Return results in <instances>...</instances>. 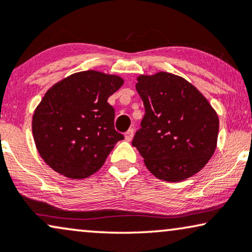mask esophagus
<instances>
[{
  "label": "esophagus",
  "mask_w": 252,
  "mask_h": 252,
  "mask_svg": "<svg viewBox=\"0 0 252 252\" xmlns=\"http://www.w3.org/2000/svg\"><path fill=\"white\" fill-rule=\"evenodd\" d=\"M133 132H135V131H133V129H129L128 131L126 132V135H124V136H126V141H131L132 137H133Z\"/></svg>",
  "instance_id": "obj_1"
}]
</instances>
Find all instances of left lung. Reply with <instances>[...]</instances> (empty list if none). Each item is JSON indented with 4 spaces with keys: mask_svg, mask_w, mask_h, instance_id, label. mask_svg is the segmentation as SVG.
<instances>
[{
    "mask_svg": "<svg viewBox=\"0 0 252 252\" xmlns=\"http://www.w3.org/2000/svg\"><path fill=\"white\" fill-rule=\"evenodd\" d=\"M137 81L145 115L132 145L158 179L177 183L194 176L215 151L218 114L181 76L159 72L138 76Z\"/></svg>",
    "mask_w": 252,
    "mask_h": 252,
    "instance_id": "1",
    "label": "left lung"
}]
</instances>
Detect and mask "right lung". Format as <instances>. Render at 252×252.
<instances>
[{
  "label": "right lung",
  "mask_w": 252,
  "mask_h": 252,
  "mask_svg": "<svg viewBox=\"0 0 252 252\" xmlns=\"http://www.w3.org/2000/svg\"><path fill=\"white\" fill-rule=\"evenodd\" d=\"M123 79L96 71L67 76L52 86L32 117V133L44 161L71 179H84L102 166L124 137L114 126L108 97Z\"/></svg>",
  "instance_id": "obj_1"
}]
</instances>
